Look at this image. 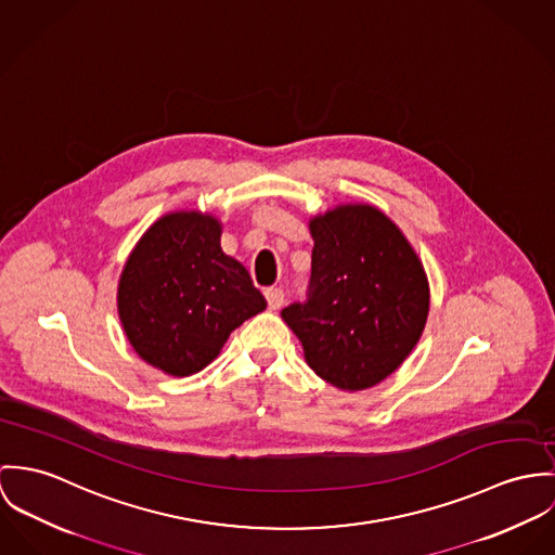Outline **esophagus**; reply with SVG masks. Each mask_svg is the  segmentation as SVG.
<instances>
[{
    "instance_id": "1",
    "label": "esophagus",
    "mask_w": 555,
    "mask_h": 555,
    "mask_svg": "<svg viewBox=\"0 0 555 555\" xmlns=\"http://www.w3.org/2000/svg\"><path fill=\"white\" fill-rule=\"evenodd\" d=\"M263 296H266V300H268V307L272 308V310L283 307L285 294H283L281 287H268V289L263 292Z\"/></svg>"
}]
</instances>
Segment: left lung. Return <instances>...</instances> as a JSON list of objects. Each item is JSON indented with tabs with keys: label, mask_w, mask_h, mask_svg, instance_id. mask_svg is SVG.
I'll use <instances>...</instances> for the list:
<instances>
[{
	"label": "left lung",
	"mask_w": 555,
	"mask_h": 555,
	"mask_svg": "<svg viewBox=\"0 0 555 555\" xmlns=\"http://www.w3.org/2000/svg\"><path fill=\"white\" fill-rule=\"evenodd\" d=\"M307 302L281 310L323 380L360 391L387 378L422 338L430 285L400 228L370 204H343L308 223Z\"/></svg>",
	"instance_id": "1"
}]
</instances>
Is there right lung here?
Here are the masks:
<instances>
[{
	"instance_id": "1",
	"label": "right lung",
	"mask_w": 555,
	"mask_h": 555,
	"mask_svg": "<svg viewBox=\"0 0 555 555\" xmlns=\"http://www.w3.org/2000/svg\"><path fill=\"white\" fill-rule=\"evenodd\" d=\"M119 319L133 351L172 376L206 369L266 308L247 268L221 248V221L197 210L157 219L125 261Z\"/></svg>"
}]
</instances>
